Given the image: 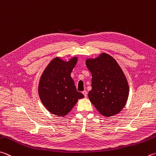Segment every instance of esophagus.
<instances>
[{
	"label": "esophagus",
	"instance_id": "obj_1",
	"mask_svg": "<svg viewBox=\"0 0 156 156\" xmlns=\"http://www.w3.org/2000/svg\"><path fill=\"white\" fill-rule=\"evenodd\" d=\"M82 93H83V94L84 95V97L87 98V90H83V91L82 92Z\"/></svg>",
	"mask_w": 156,
	"mask_h": 156
}]
</instances>
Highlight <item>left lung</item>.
Segmentation results:
<instances>
[{
	"label": "left lung",
	"instance_id": "obj_1",
	"mask_svg": "<svg viewBox=\"0 0 156 156\" xmlns=\"http://www.w3.org/2000/svg\"><path fill=\"white\" fill-rule=\"evenodd\" d=\"M87 68L92 74L91 87L88 97L104 117L119 113L129 96L128 82L117 61L102 52L95 58H87Z\"/></svg>",
	"mask_w": 156,
	"mask_h": 156
}]
</instances>
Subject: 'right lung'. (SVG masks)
<instances>
[{"mask_svg": "<svg viewBox=\"0 0 156 156\" xmlns=\"http://www.w3.org/2000/svg\"><path fill=\"white\" fill-rule=\"evenodd\" d=\"M78 62L77 56L64 61L54 58L44 70L39 79L38 94L45 108L52 114L65 117L78 100L84 96L76 90L71 73Z\"/></svg>", "mask_w": 156, "mask_h": 156, "instance_id": "right-lung-1", "label": "right lung"}]
</instances>
